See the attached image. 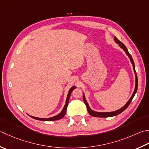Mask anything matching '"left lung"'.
Masks as SVG:
<instances>
[{"label": "left lung", "mask_w": 149, "mask_h": 149, "mask_svg": "<svg viewBox=\"0 0 149 149\" xmlns=\"http://www.w3.org/2000/svg\"><path fill=\"white\" fill-rule=\"evenodd\" d=\"M114 40L115 42L118 44L119 47L121 48L122 49H123L125 51V54H126L128 57L130 59L131 63H132V65L133 66V70H134V74H135V78H136V83H135V88L134 90V92L131 96L130 98L129 99V100L127 101V103L125 104V105L121 107V109H119L117 110H115V111H113V112H96L94 111V110H93L92 109H91V108L90 107L89 104L88 103V102L86 101V98H85V95H84V93H83V101H84V104H86V108H87V110H88V112L89 113L90 115H91L93 117H97V118H109V117H112V116H118L119 115V113H121V112H123L124 110L127 109V108L129 107V105L130 104V103H131V101H132L133 97H134V95L136 94V93L137 92V89H138V77H137V74H136V70H135V65H134V61L132 59V57L131 56L130 54H129V51H128V49L127 48L126 46H125L124 44L122 43L121 41H119V40L116 38V37H114Z\"/></svg>", "instance_id": "8db88e82"}]
</instances>
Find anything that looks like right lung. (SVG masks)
Instances as JSON below:
<instances>
[{"mask_svg": "<svg viewBox=\"0 0 149 149\" xmlns=\"http://www.w3.org/2000/svg\"><path fill=\"white\" fill-rule=\"evenodd\" d=\"M75 88H76V86H72L70 89L69 90L68 93V95H67V97H66V103L65 104V106H64L63 109L62 110V111H61L59 114H57L55 116H53V117H51V118H37V117H34V116H30L31 118H33L35 119H37V120H40V121H55V120H59V119H62L64 116H65L66 114V109H67V107H68V102H69V100H70V95L72 94V92L73 90H74Z\"/></svg>", "mask_w": 149, "mask_h": 149, "instance_id": "add662e5", "label": "right lung"}]
</instances>
